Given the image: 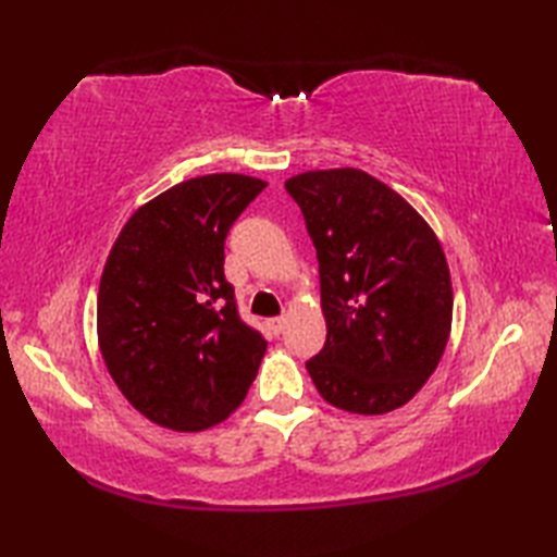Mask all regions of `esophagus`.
Returning <instances> with one entry per match:
<instances>
[{"label":"esophagus","mask_w":557,"mask_h":557,"mask_svg":"<svg viewBox=\"0 0 557 557\" xmlns=\"http://www.w3.org/2000/svg\"><path fill=\"white\" fill-rule=\"evenodd\" d=\"M268 325H270V330H272V335H282V330H285V325H287V318H285V315L270 318Z\"/></svg>","instance_id":"obj_1"}]
</instances>
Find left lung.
Instances as JSON below:
<instances>
[{"instance_id": "1", "label": "left lung", "mask_w": 557, "mask_h": 557, "mask_svg": "<svg viewBox=\"0 0 557 557\" xmlns=\"http://www.w3.org/2000/svg\"><path fill=\"white\" fill-rule=\"evenodd\" d=\"M304 212L321 270L327 325L306 369L330 405L387 413L419 393L453 327V282L443 246L417 210L354 168L285 182Z\"/></svg>"}]
</instances>
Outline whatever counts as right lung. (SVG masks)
I'll return each mask as SVG.
<instances>
[{"mask_svg": "<svg viewBox=\"0 0 557 557\" xmlns=\"http://www.w3.org/2000/svg\"><path fill=\"white\" fill-rule=\"evenodd\" d=\"M265 186L246 174L176 184L128 218L104 263V366L122 395L164 429H210L256 381L268 342L236 311L224 239Z\"/></svg>", "mask_w": 557, "mask_h": 557, "instance_id": "add662e5", "label": "right lung"}]
</instances>
